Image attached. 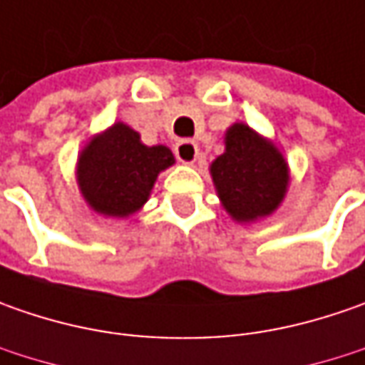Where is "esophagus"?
I'll list each match as a JSON object with an SVG mask.
<instances>
[{
  "instance_id": "obj_1",
  "label": "esophagus",
  "mask_w": 365,
  "mask_h": 365,
  "mask_svg": "<svg viewBox=\"0 0 365 365\" xmlns=\"http://www.w3.org/2000/svg\"><path fill=\"white\" fill-rule=\"evenodd\" d=\"M175 154L182 164H195L197 156H199V148L190 140H182V142H178L175 146Z\"/></svg>"
}]
</instances>
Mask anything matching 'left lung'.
<instances>
[{"mask_svg": "<svg viewBox=\"0 0 365 365\" xmlns=\"http://www.w3.org/2000/svg\"><path fill=\"white\" fill-rule=\"evenodd\" d=\"M221 205L237 223L268 217L288 189V164L270 140L245 123L225 132V152L211 164Z\"/></svg>", "mask_w": 365, "mask_h": 365, "instance_id": "obj_1", "label": "left lung"}]
</instances>
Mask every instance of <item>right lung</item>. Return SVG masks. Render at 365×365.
<instances>
[{
  "label": "right lung",
  "mask_w": 365,
  "mask_h": 365,
  "mask_svg": "<svg viewBox=\"0 0 365 365\" xmlns=\"http://www.w3.org/2000/svg\"><path fill=\"white\" fill-rule=\"evenodd\" d=\"M173 164L168 148L142 144L140 133L118 121L78 154V189L99 215L130 217L144 207L158 175Z\"/></svg>",
  "instance_id": "right-lung-1"
}]
</instances>
